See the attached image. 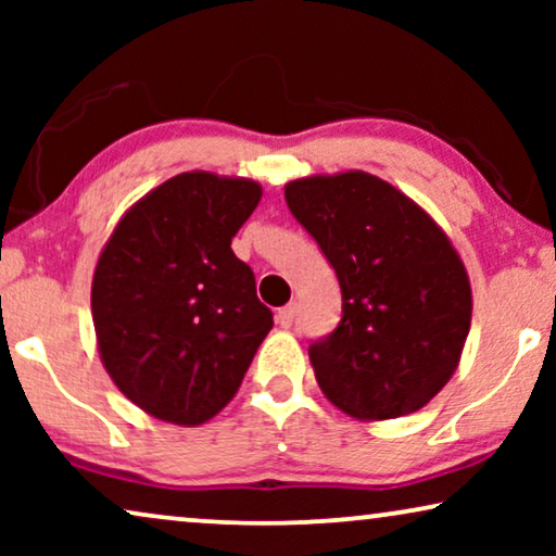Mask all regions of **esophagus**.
Here are the masks:
<instances>
[{
  "instance_id": "obj_1",
  "label": "esophagus",
  "mask_w": 556,
  "mask_h": 556,
  "mask_svg": "<svg viewBox=\"0 0 556 556\" xmlns=\"http://www.w3.org/2000/svg\"><path fill=\"white\" fill-rule=\"evenodd\" d=\"M276 318H278V324L283 326V329H288V326H291V324H293V318H295V303H288V306L278 308Z\"/></svg>"
}]
</instances>
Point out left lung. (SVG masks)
Here are the masks:
<instances>
[{
    "label": "left lung",
    "mask_w": 556,
    "mask_h": 556,
    "mask_svg": "<svg viewBox=\"0 0 556 556\" xmlns=\"http://www.w3.org/2000/svg\"><path fill=\"white\" fill-rule=\"evenodd\" d=\"M286 202L341 286L339 326L308 346L321 392L356 420L428 405L458 369L473 314L466 265L443 227L359 169L288 181Z\"/></svg>",
    "instance_id": "1"
}]
</instances>
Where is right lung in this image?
I'll use <instances>...</instances> for the list:
<instances>
[{"mask_svg":"<svg viewBox=\"0 0 556 556\" xmlns=\"http://www.w3.org/2000/svg\"><path fill=\"white\" fill-rule=\"evenodd\" d=\"M253 179L185 172L143 194L98 257L90 308L113 384L164 422H207L235 397L273 314L230 242Z\"/></svg>","mask_w":556,"mask_h":556,"instance_id":"add662e5","label":"right lung"}]
</instances>
